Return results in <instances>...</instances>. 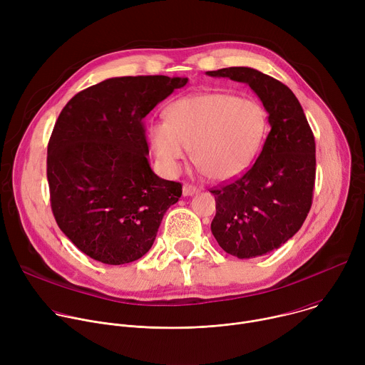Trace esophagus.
Instances as JSON below:
<instances>
[{
  "instance_id": "obj_1",
  "label": "esophagus",
  "mask_w": 365,
  "mask_h": 365,
  "mask_svg": "<svg viewBox=\"0 0 365 365\" xmlns=\"http://www.w3.org/2000/svg\"><path fill=\"white\" fill-rule=\"evenodd\" d=\"M199 192V189L193 185H189V183H185L183 185V196H193Z\"/></svg>"
}]
</instances>
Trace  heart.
I'll return each mask as SVG.
<instances>
[{"label":"heart","mask_w":365,"mask_h":365,"mask_svg":"<svg viewBox=\"0 0 365 365\" xmlns=\"http://www.w3.org/2000/svg\"><path fill=\"white\" fill-rule=\"evenodd\" d=\"M267 133L258 102L231 93H196L176 99L165 111V124L148 128L155 158L176 173L190 150L193 165L214 182L241 176L255 160Z\"/></svg>","instance_id":"heart-1"}]
</instances>
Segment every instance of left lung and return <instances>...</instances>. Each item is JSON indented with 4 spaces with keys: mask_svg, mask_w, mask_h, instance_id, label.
I'll use <instances>...</instances> for the list:
<instances>
[{
    "mask_svg": "<svg viewBox=\"0 0 365 365\" xmlns=\"http://www.w3.org/2000/svg\"><path fill=\"white\" fill-rule=\"evenodd\" d=\"M247 83L263 102L272 127L262 153L240 179L218 189L211 231L238 258L277 250L303 225L314 196L315 138L294 93L257 69L237 66L206 72Z\"/></svg>",
    "mask_w": 365,
    "mask_h": 365,
    "instance_id": "obj_1",
    "label": "left lung"
}]
</instances>
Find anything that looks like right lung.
Segmentation results:
<instances>
[{"label": "right lung", "mask_w": 365, "mask_h": 365, "mask_svg": "<svg viewBox=\"0 0 365 365\" xmlns=\"http://www.w3.org/2000/svg\"><path fill=\"white\" fill-rule=\"evenodd\" d=\"M186 83L163 75L110 78L62 110L47 147L51 211L62 232L96 262L141 258L182 196L180 183L151 170L143 118Z\"/></svg>", "instance_id": "add662e5"}]
</instances>
